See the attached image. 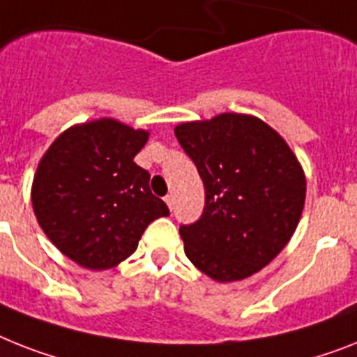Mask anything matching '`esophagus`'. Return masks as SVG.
Returning a JSON list of instances; mask_svg holds the SVG:
<instances>
[{"mask_svg": "<svg viewBox=\"0 0 357 357\" xmlns=\"http://www.w3.org/2000/svg\"><path fill=\"white\" fill-rule=\"evenodd\" d=\"M164 200H166L167 208H169V210H173V204H175V197H173V195H166V197H164Z\"/></svg>", "mask_w": 357, "mask_h": 357, "instance_id": "1", "label": "esophagus"}]
</instances>
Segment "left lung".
Instances as JSON below:
<instances>
[{"label": "left lung", "instance_id": "obj_1", "mask_svg": "<svg viewBox=\"0 0 357 357\" xmlns=\"http://www.w3.org/2000/svg\"><path fill=\"white\" fill-rule=\"evenodd\" d=\"M175 137L206 190L200 219L181 226L185 255L215 281L250 278L299 225L306 195L301 164L275 129L250 114L181 123Z\"/></svg>", "mask_w": 357, "mask_h": 357}]
</instances>
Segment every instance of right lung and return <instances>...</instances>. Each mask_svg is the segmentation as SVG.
<instances>
[{
    "instance_id": "1",
    "label": "right lung",
    "mask_w": 357,
    "mask_h": 357,
    "mask_svg": "<svg viewBox=\"0 0 357 357\" xmlns=\"http://www.w3.org/2000/svg\"><path fill=\"white\" fill-rule=\"evenodd\" d=\"M149 132L113 119L63 131L38 164L32 208L63 255L89 270L128 259L144 229L169 215L149 190V173L132 158Z\"/></svg>"
}]
</instances>
